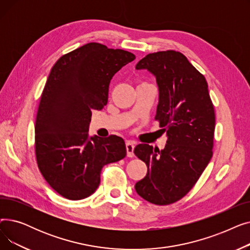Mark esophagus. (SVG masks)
<instances>
[{
    "label": "esophagus",
    "mask_w": 250,
    "mask_h": 250,
    "mask_svg": "<svg viewBox=\"0 0 250 250\" xmlns=\"http://www.w3.org/2000/svg\"><path fill=\"white\" fill-rule=\"evenodd\" d=\"M125 148H126V155L127 157H129V158H132V157H134V149H135V143L133 142H126L125 144Z\"/></svg>",
    "instance_id": "obj_1"
}]
</instances>
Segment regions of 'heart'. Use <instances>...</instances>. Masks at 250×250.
<instances>
[{
    "label": "heart",
    "mask_w": 250,
    "mask_h": 250,
    "mask_svg": "<svg viewBox=\"0 0 250 250\" xmlns=\"http://www.w3.org/2000/svg\"><path fill=\"white\" fill-rule=\"evenodd\" d=\"M142 84H143V83H142Z\"/></svg>",
    "instance_id": "b5f03b06"
}]
</instances>
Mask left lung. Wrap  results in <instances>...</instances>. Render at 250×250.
Returning a JSON list of instances; mask_svg holds the SVG:
<instances>
[{
	"label": "left lung",
	"mask_w": 250,
	"mask_h": 250,
	"mask_svg": "<svg viewBox=\"0 0 250 250\" xmlns=\"http://www.w3.org/2000/svg\"><path fill=\"white\" fill-rule=\"evenodd\" d=\"M136 69L155 75L159 103L155 121L168 140L163 150L140 144L134 153L146 163L147 175L136 191L151 204H173L194 187L213 156L215 109L205 76L176 50L152 52Z\"/></svg>",
	"instance_id": "left-lung-1"
}]
</instances>
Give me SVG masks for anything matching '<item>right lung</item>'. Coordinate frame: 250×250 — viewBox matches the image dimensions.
<instances>
[{"label":"right lung","mask_w":250,"mask_h":250,"mask_svg":"<svg viewBox=\"0 0 250 250\" xmlns=\"http://www.w3.org/2000/svg\"><path fill=\"white\" fill-rule=\"evenodd\" d=\"M136 56L90 42L62 56L52 67L35 121V156L42 176L63 198L77 201L93 193L104 165L126 155L114 135L88 138L92 110L107 103L113 75Z\"/></svg>","instance_id":"right-lung-1"}]
</instances>
